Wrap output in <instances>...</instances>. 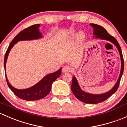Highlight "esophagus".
I'll return each instance as SVG.
<instances>
[{
    "label": "esophagus",
    "instance_id": "esophagus-1",
    "mask_svg": "<svg viewBox=\"0 0 127 127\" xmlns=\"http://www.w3.org/2000/svg\"><path fill=\"white\" fill-rule=\"evenodd\" d=\"M62 70L63 72H71L72 70V68L69 67V66H64V67H63Z\"/></svg>",
    "mask_w": 127,
    "mask_h": 127
}]
</instances>
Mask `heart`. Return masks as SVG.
<instances>
[{
    "instance_id": "b5f03b06",
    "label": "heart",
    "mask_w": 127,
    "mask_h": 127,
    "mask_svg": "<svg viewBox=\"0 0 127 127\" xmlns=\"http://www.w3.org/2000/svg\"><path fill=\"white\" fill-rule=\"evenodd\" d=\"M79 38L80 39H82L83 38V34H81V33H80V34H79Z\"/></svg>"
}]
</instances>
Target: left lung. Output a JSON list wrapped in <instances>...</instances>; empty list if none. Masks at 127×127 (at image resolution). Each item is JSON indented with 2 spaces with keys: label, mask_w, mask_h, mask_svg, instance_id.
I'll use <instances>...</instances> for the list:
<instances>
[{
  "label": "left lung",
  "mask_w": 127,
  "mask_h": 127,
  "mask_svg": "<svg viewBox=\"0 0 127 127\" xmlns=\"http://www.w3.org/2000/svg\"><path fill=\"white\" fill-rule=\"evenodd\" d=\"M90 25L94 28V33H93V34L94 36L93 37L94 38L95 37L96 38H99V39L107 40V41H109L111 42H112L114 45H115L117 48V49H118V51L119 52L120 56H121V69L119 77L116 83L115 84L114 87L112 88L110 91H109L108 92H107V93H105L101 94H90V93H86V92L83 91L79 86L78 83L77 81V79H76L75 77L74 76V77L72 78L71 90L72 91L73 94L75 96L76 98L79 100L81 101L82 102L86 103L96 104L106 100L111 95H113L114 93L116 92L117 88H118L119 86L121 77H122V74H123L124 62L121 48L120 47V45L119 44L117 40L113 36L110 35L108 33V32L103 27L100 26L99 25L95 24H91Z\"/></svg>",
  "instance_id": "left-lung-1"
}]
</instances>
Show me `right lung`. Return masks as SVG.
I'll return each instance as SVG.
<instances>
[{"mask_svg": "<svg viewBox=\"0 0 127 127\" xmlns=\"http://www.w3.org/2000/svg\"><path fill=\"white\" fill-rule=\"evenodd\" d=\"M39 27L40 24L32 25L19 33L16 36L15 38L13 39V41L11 42L7 50L5 53V58H4V68H5V77H6V80L8 86L11 90L14 93V94L18 96L19 98L27 101L38 100L44 98L47 95L51 90L52 83L61 74V69H62L60 68L57 71L47 75L46 77H44L41 81H39L38 83L34 85V86L25 89H18L14 88L11 85V84L8 80L5 68H6V60H7L8 56L11 49L18 41L38 39L42 38L43 36L39 30Z\"/></svg>", "mask_w": 127, "mask_h": 127, "instance_id": "right-lung-1", "label": "right lung"}]
</instances>
